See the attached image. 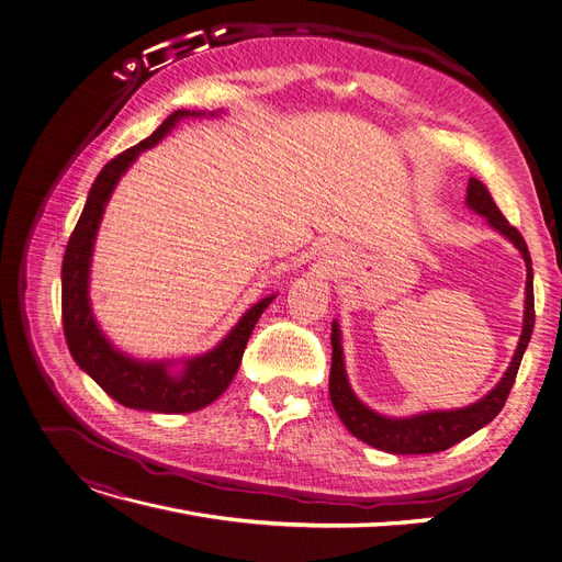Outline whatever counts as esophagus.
I'll return each mask as SVG.
<instances>
[{"instance_id": "obj_1", "label": "esophagus", "mask_w": 562, "mask_h": 562, "mask_svg": "<svg viewBox=\"0 0 562 562\" xmlns=\"http://www.w3.org/2000/svg\"><path fill=\"white\" fill-rule=\"evenodd\" d=\"M319 257L324 259V261H322V273H328V268H330V263H333V250H330L328 246H324V248L319 250Z\"/></svg>"}]
</instances>
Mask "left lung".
I'll list each match as a JSON object with an SVG mask.
<instances>
[{
    "mask_svg": "<svg viewBox=\"0 0 562 562\" xmlns=\"http://www.w3.org/2000/svg\"><path fill=\"white\" fill-rule=\"evenodd\" d=\"M467 206L484 217L486 225L494 232H498L503 238H507L512 246L519 250L526 263V291H524V322H521V335L517 341L515 356H512L505 374L501 381L480 397L477 402L461 406V408H434V411H420L413 416H385L364 404L349 383L347 364H345V349H341V328L339 322L333 319L330 326V345H333V362H330V381L328 393L333 408L337 411L339 420L345 427L360 438L362 443H368L376 450L393 452V454H431L452 448L454 443L469 438L484 425H490L501 408L505 406V400L512 390V383L517 379L519 364L524 358V351L528 349V341L535 326V301H532V261L526 240L521 234L512 227L498 206L494 204L490 190H486L477 179H469L467 188Z\"/></svg>",
    "mask_w": 562,
    "mask_h": 562,
    "instance_id": "1",
    "label": "left lung"
}]
</instances>
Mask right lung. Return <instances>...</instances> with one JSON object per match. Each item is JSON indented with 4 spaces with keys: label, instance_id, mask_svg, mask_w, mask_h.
I'll return each instance as SVG.
<instances>
[{
    "label": "right lung",
    "instance_id": "1",
    "mask_svg": "<svg viewBox=\"0 0 562 562\" xmlns=\"http://www.w3.org/2000/svg\"><path fill=\"white\" fill-rule=\"evenodd\" d=\"M223 114L225 110H177L149 137L110 160L95 177L80 221L68 238L61 263V316L66 345L80 370L87 372L121 406L151 413H192L215 402L236 376L243 351H246L259 316L276 299V294H271L250 305L213 349L198 356L160 360L135 358L114 347L101 324L95 322L91 307L89 284L95 236H99L105 206L121 177L128 172L139 154L162 142L183 119H213Z\"/></svg>",
    "mask_w": 562,
    "mask_h": 562
}]
</instances>
